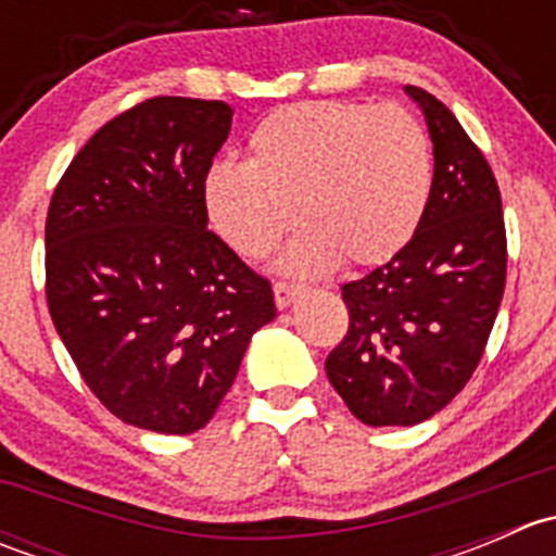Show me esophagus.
<instances>
[{
  "label": "esophagus",
  "mask_w": 556,
  "mask_h": 556,
  "mask_svg": "<svg viewBox=\"0 0 556 556\" xmlns=\"http://www.w3.org/2000/svg\"><path fill=\"white\" fill-rule=\"evenodd\" d=\"M301 293H304V288H301V285H295V282H277V285H274V301H277L279 309H288V306L293 304V301L299 299Z\"/></svg>",
  "instance_id": "1"
}]
</instances>
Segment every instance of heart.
<instances>
[{
	"label": "heart",
	"mask_w": 556,
	"mask_h": 556,
	"mask_svg": "<svg viewBox=\"0 0 556 556\" xmlns=\"http://www.w3.org/2000/svg\"><path fill=\"white\" fill-rule=\"evenodd\" d=\"M433 190V150L401 104L319 99L268 112L250 161L206 174V210L239 255L266 257L301 223L282 266L319 274L344 257L374 266L417 233Z\"/></svg>",
	"instance_id": "obj_1"
}]
</instances>
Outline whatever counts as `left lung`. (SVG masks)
Here are the masks:
<instances>
[{
	"instance_id": "left-lung-1",
	"label": "left lung",
	"mask_w": 556,
	"mask_h": 556,
	"mask_svg": "<svg viewBox=\"0 0 556 556\" xmlns=\"http://www.w3.org/2000/svg\"><path fill=\"white\" fill-rule=\"evenodd\" d=\"M433 139V190L417 233L341 288L350 328L325 361L333 390L371 428L419 425L473 377L506 290L497 179L450 106L406 86Z\"/></svg>"
}]
</instances>
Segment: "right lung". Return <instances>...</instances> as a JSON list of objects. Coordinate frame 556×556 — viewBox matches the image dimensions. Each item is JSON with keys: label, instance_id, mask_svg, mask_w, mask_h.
<instances>
[{"label": "right lung", "instance_id": "1", "mask_svg": "<svg viewBox=\"0 0 556 556\" xmlns=\"http://www.w3.org/2000/svg\"><path fill=\"white\" fill-rule=\"evenodd\" d=\"M231 115L148 99L83 144L50 199V317L93 395L134 428H204L277 317L271 282L206 231L204 182Z\"/></svg>", "mask_w": 556, "mask_h": 556}]
</instances>
